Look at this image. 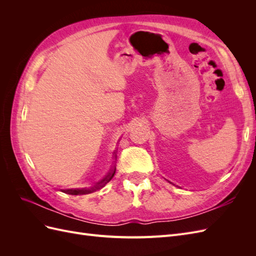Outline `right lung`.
I'll return each mask as SVG.
<instances>
[{"instance_id": "add662e5", "label": "right lung", "mask_w": 256, "mask_h": 256, "mask_svg": "<svg viewBox=\"0 0 256 256\" xmlns=\"http://www.w3.org/2000/svg\"><path fill=\"white\" fill-rule=\"evenodd\" d=\"M115 173V172H114ZM114 173H112L111 175H109V177L108 178H106V180H104L102 182V184L99 186V187H104V186L109 182V180H111V178L113 177V175H114ZM65 192H68V193H70V194H81V193H88V192H90V190H88V189H82V190H66Z\"/></svg>"}]
</instances>
